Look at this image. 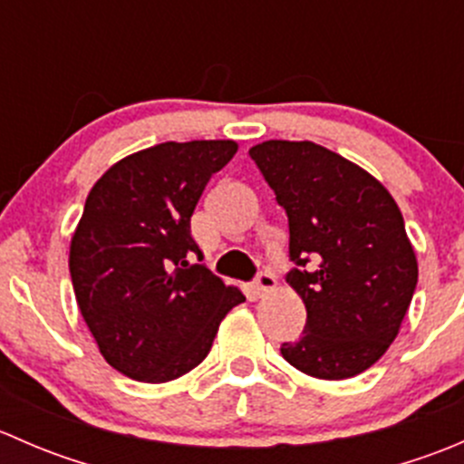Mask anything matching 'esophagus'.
<instances>
[{"label":"esophagus","instance_id":"34e87169","mask_svg":"<svg viewBox=\"0 0 464 464\" xmlns=\"http://www.w3.org/2000/svg\"><path fill=\"white\" fill-rule=\"evenodd\" d=\"M274 287H276V276L271 274V271H260V274L256 276V289H258L260 294L271 292Z\"/></svg>","mask_w":464,"mask_h":464}]
</instances>
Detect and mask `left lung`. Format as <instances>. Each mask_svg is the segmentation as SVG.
<instances>
[{
    "label": "left lung",
    "mask_w": 464,
    "mask_h": 464,
    "mask_svg": "<svg viewBox=\"0 0 464 464\" xmlns=\"http://www.w3.org/2000/svg\"><path fill=\"white\" fill-rule=\"evenodd\" d=\"M249 154L287 213V283L307 310L303 336L280 354L319 379L368 371L395 341L418 285L395 199L357 163L312 141H265Z\"/></svg>",
    "instance_id": "left-lung-1"
}]
</instances>
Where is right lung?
Returning <instances> with one entry per match:
<instances>
[{"mask_svg":"<svg viewBox=\"0 0 464 464\" xmlns=\"http://www.w3.org/2000/svg\"><path fill=\"white\" fill-rule=\"evenodd\" d=\"M236 141L159 143L121 159L89 190L69 249L78 307L105 362L161 383L193 371L245 296L204 265L190 215Z\"/></svg>","mask_w":464,"mask_h":464,"instance_id":"1","label":"right lung"}]
</instances>
